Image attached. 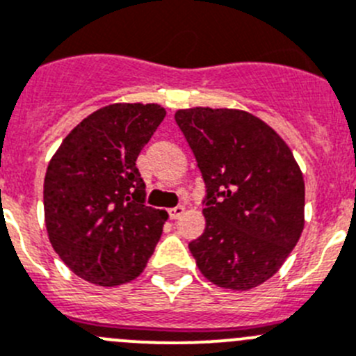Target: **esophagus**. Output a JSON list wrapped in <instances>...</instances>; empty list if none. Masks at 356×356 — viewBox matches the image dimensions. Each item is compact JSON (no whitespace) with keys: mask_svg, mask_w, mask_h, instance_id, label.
I'll use <instances>...</instances> for the list:
<instances>
[{"mask_svg":"<svg viewBox=\"0 0 356 356\" xmlns=\"http://www.w3.org/2000/svg\"><path fill=\"white\" fill-rule=\"evenodd\" d=\"M182 214H184V207H182V205H177V207H172L170 211H168V216H170V219H179Z\"/></svg>","mask_w":356,"mask_h":356,"instance_id":"34e87169","label":"esophagus"}]
</instances>
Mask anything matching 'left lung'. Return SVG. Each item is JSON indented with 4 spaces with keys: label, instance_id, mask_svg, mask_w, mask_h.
<instances>
[{
    "label": "left lung",
    "instance_id": "1",
    "mask_svg": "<svg viewBox=\"0 0 356 356\" xmlns=\"http://www.w3.org/2000/svg\"><path fill=\"white\" fill-rule=\"evenodd\" d=\"M175 122L207 188L205 232L189 242L198 268L228 290L265 283L304 230L305 186L293 152L267 122L244 111L184 108Z\"/></svg>",
    "mask_w": 356,
    "mask_h": 356
}]
</instances>
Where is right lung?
<instances>
[{
	"label": "right lung",
	"instance_id": "add662e5",
	"mask_svg": "<svg viewBox=\"0 0 356 356\" xmlns=\"http://www.w3.org/2000/svg\"><path fill=\"white\" fill-rule=\"evenodd\" d=\"M167 115L156 103H114L61 142L45 174L49 241L73 274L119 286L142 274L168 214L145 205L137 158Z\"/></svg>",
	"mask_w": 356,
	"mask_h": 356
}]
</instances>
